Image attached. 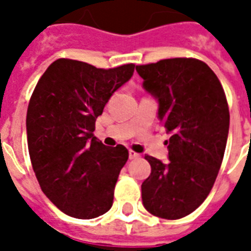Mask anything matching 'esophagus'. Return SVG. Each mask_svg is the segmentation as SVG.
Segmentation results:
<instances>
[{"label":"esophagus","instance_id":"obj_1","mask_svg":"<svg viewBox=\"0 0 251 251\" xmlns=\"http://www.w3.org/2000/svg\"><path fill=\"white\" fill-rule=\"evenodd\" d=\"M139 157H141V155H139V153H137L135 151H131V150H130V151H129V159H130V160H134V159H139Z\"/></svg>","mask_w":251,"mask_h":251}]
</instances>
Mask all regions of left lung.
I'll return each instance as SVG.
<instances>
[{"label":"left lung","mask_w":251,"mask_h":251,"mask_svg":"<svg viewBox=\"0 0 251 251\" xmlns=\"http://www.w3.org/2000/svg\"><path fill=\"white\" fill-rule=\"evenodd\" d=\"M145 90L159 102V120L171 134L169 161L146 155L151 175L142 183L150 214L176 220L191 214L210 194L229 131V109L218 76L195 58L138 65Z\"/></svg>","instance_id":"1"}]
</instances>
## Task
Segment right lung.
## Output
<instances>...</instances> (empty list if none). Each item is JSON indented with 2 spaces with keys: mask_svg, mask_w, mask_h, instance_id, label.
<instances>
[{
  "mask_svg": "<svg viewBox=\"0 0 251 251\" xmlns=\"http://www.w3.org/2000/svg\"><path fill=\"white\" fill-rule=\"evenodd\" d=\"M134 64L98 69L60 58L41 75L27 109V143L40 187L64 214L94 219L113 204L114 186L129 159L126 147H106L95 122Z\"/></svg>",
  "mask_w": 251,
  "mask_h": 251,
  "instance_id": "add662e5",
  "label": "right lung"
}]
</instances>
